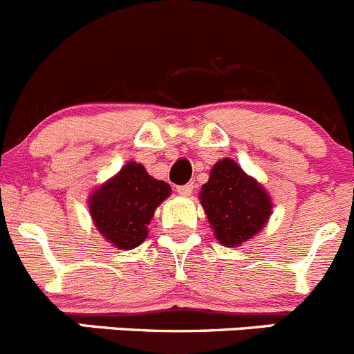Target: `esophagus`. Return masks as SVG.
Segmentation results:
<instances>
[{
    "mask_svg": "<svg viewBox=\"0 0 354 354\" xmlns=\"http://www.w3.org/2000/svg\"><path fill=\"white\" fill-rule=\"evenodd\" d=\"M194 191V186L193 184H184V186H179L177 187V193L183 194V196H191Z\"/></svg>",
    "mask_w": 354,
    "mask_h": 354,
    "instance_id": "1",
    "label": "esophagus"
}]
</instances>
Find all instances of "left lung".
I'll return each mask as SVG.
<instances>
[{"label":"left lung","mask_w":354,"mask_h":354,"mask_svg":"<svg viewBox=\"0 0 354 354\" xmlns=\"http://www.w3.org/2000/svg\"><path fill=\"white\" fill-rule=\"evenodd\" d=\"M200 203L214 235L226 248L252 239L272 214V200L265 187L230 158L214 165L209 183L200 191Z\"/></svg>","instance_id":"1"}]
</instances>
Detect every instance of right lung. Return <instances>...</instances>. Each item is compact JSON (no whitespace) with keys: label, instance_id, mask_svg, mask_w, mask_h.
<instances>
[{"label":"right lung","instance_id":"add662e5","mask_svg":"<svg viewBox=\"0 0 354 354\" xmlns=\"http://www.w3.org/2000/svg\"><path fill=\"white\" fill-rule=\"evenodd\" d=\"M170 193L171 187L165 180H156L144 165L129 161L118 175L91 193L89 212L110 244L129 251L145 241L156 207Z\"/></svg>","mask_w":354,"mask_h":354}]
</instances>
